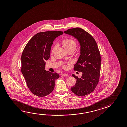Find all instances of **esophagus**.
I'll return each mask as SVG.
<instances>
[{
	"label": "esophagus",
	"mask_w": 127,
	"mask_h": 127,
	"mask_svg": "<svg viewBox=\"0 0 127 127\" xmlns=\"http://www.w3.org/2000/svg\"><path fill=\"white\" fill-rule=\"evenodd\" d=\"M69 75H68V74H63L62 75V77H67V76H68Z\"/></svg>",
	"instance_id": "34e87169"
}]
</instances>
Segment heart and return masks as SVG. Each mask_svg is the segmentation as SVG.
Returning a JSON list of instances; mask_svg holds the SVG:
<instances>
[{
	"mask_svg": "<svg viewBox=\"0 0 127 127\" xmlns=\"http://www.w3.org/2000/svg\"><path fill=\"white\" fill-rule=\"evenodd\" d=\"M62 44L65 50L72 49L74 50L76 47V42L71 38H66L63 40Z\"/></svg>",
	"mask_w": 127,
	"mask_h": 127,
	"instance_id": "1",
	"label": "heart"
}]
</instances>
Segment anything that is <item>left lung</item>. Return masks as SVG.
Masks as SVG:
<instances>
[{
    "label": "left lung",
    "mask_w": 127,
    "mask_h": 127,
    "mask_svg": "<svg viewBox=\"0 0 127 127\" xmlns=\"http://www.w3.org/2000/svg\"><path fill=\"white\" fill-rule=\"evenodd\" d=\"M64 33L76 38L80 43V55L74 70L82 73L71 90L77 96H83L93 91L99 81L101 59L97 45L90 33L79 27L67 30Z\"/></svg>",
    "instance_id": "obj_1"
}]
</instances>
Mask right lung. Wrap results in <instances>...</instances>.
I'll return each mask as SVG.
<instances>
[{
    "label": "right lung",
    "mask_w": 127,
    "mask_h": 127,
    "mask_svg": "<svg viewBox=\"0 0 127 127\" xmlns=\"http://www.w3.org/2000/svg\"><path fill=\"white\" fill-rule=\"evenodd\" d=\"M63 31H47L37 33L25 46L21 56V72L30 91L39 97L49 95L54 89L55 81L59 77L56 73L45 69V60L50 58L54 40Z\"/></svg>",
    "instance_id": "1"
}]
</instances>
